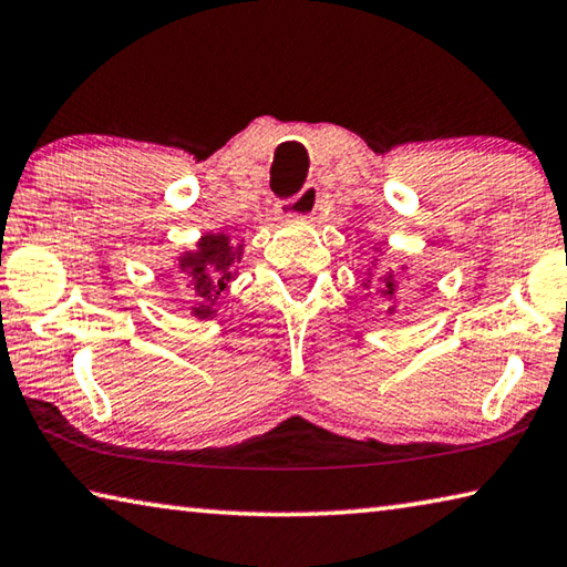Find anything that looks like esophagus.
Wrapping results in <instances>:
<instances>
[{
	"mask_svg": "<svg viewBox=\"0 0 567 567\" xmlns=\"http://www.w3.org/2000/svg\"><path fill=\"white\" fill-rule=\"evenodd\" d=\"M320 207V187L307 182V185L297 192L295 197L282 199L280 203V215L285 217H310L315 209Z\"/></svg>",
	"mask_w": 567,
	"mask_h": 567,
	"instance_id": "1",
	"label": "esophagus"
}]
</instances>
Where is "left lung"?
I'll use <instances>...</instances> for the list:
<instances>
[{"mask_svg": "<svg viewBox=\"0 0 567 567\" xmlns=\"http://www.w3.org/2000/svg\"><path fill=\"white\" fill-rule=\"evenodd\" d=\"M378 292L382 297H388V300H395V295H398V272L395 270H388L385 275L380 277Z\"/></svg>", "mask_w": 567, "mask_h": 567, "instance_id": "left-lung-1", "label": "left lung"}]
</instances>
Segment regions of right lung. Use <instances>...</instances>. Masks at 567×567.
Masks as SVG:
<instances>
[{
    "mask_svg": "<svg viewBox=\"0 0 567 567\" xmlns=\"http://www.w3.org/2000/svg\"><path fill=\"white\" fill-rule=\"evenodd\" d=\"M243 260V245H233L227 235H205L197 249L179 257V270L197 292L195 318L207 320L217 312V300L223 297L227 282L235 280V262Z\"/></svg>",
    "mask_w": 567,
    "mask_h": 567,
    "instance_id": "1",
    "label": "right lung"
}]
</instances>
